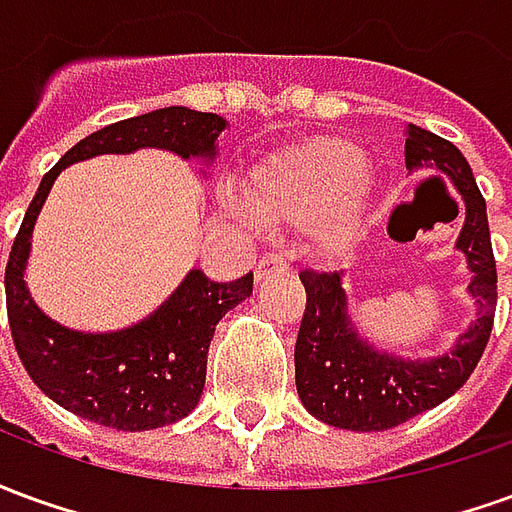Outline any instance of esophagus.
<instances>
[{
	"label": "esophagus",
	"mask_w": 512,
	"mask_h": 512,
	"mask_svg": "<svg viewBox=\"0 0 512 512\" xmlns=\"http://www.w3.org/2000/svg\"><path fill=\"white\" fill-rule=\"evenodd\" d=\"M288 268H290L288 257L279 255V252H271V255H266L260 263H257L255 279L260 282V279H268L271 274H282V271H288Z\"/></svg>",
	"instance_id": "34e87169"
}]
</instances>
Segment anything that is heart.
I'll return each mask as SVG.
<instances>
[{"label": "heart", "mask_w": 512, "mask_h": 512, "mask_svg": "<svg viewBox=\"0 0 512 512\" xmlns=\"http://www.w3.org/2000/svg\"><path fill=\"white\" fill-rule=\"evenodd\" d=\"M359 147L345 139H312L279 150L252 169L246 202L257 219L304 224L323 255H340L354 244L370 200V180Z\"/></svg>", "instance_id": "1"}]
</instances>
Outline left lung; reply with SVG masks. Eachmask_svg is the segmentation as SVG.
I'll return each instance as SVG.
<instances>
[{"label":"left lung","instance_id":"1","mask_svg":"<svg viewBox=\"0 0 512 512\" xmlns=\"http://www.w3.org/2000/svg\"><path fill=\"white\" fill-rule=\"evenodd\" d=\"M406 136V167L450 175L466 202V222L455 246L472 268L469 293L480 310L469 332L458 337L455 351L411 362L359 340L345 312L337 271L304 268L299 277L307 307L296 337V389L312 417L334 428L389 430L444 403L472 376L494 329L496 260L472 167L452 142L425 128L408 126Z\"/></svg>","mask_w":512,"mask_h":512}]
</instances>
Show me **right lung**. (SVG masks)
<instances>
[{
  "label": "right lung",
  "mask_w": 512,
  "mask_h": 512,
  "mask_svg": "<svg viewBox=\"0 0 512 512\" xmlns=\"http://www.w3.org/2000/svg\"><path fill=\"white\" fill-rule=\"evenodd\" d=\"M224 126L211 112L156 109L84 136L40 180L5 268L7 321L29 378L76 417L117 430H153L186 417L205 386L213 329L224 312L252 293V271L233 282L189 271L147 321L112 334L71 332L35 307L24 282L32 227L51 183L73 161L136 147H164L183 158L211 161Z\"/></svg>",
  "instance_id": "right-lung-1"
}]
</instances>
